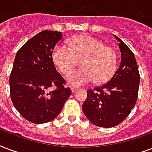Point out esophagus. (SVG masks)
Instances as JSON below:
<instances>
[{
  "mask_svg": "<svg viewBox=\"0 0 152 152\" xmlns=\"http://www.w3.org/2000/svg\"><path fill=\"white\" fill-rule=\"evenodd\" d=\"M70 90H71L72 92H75L77 90H78V87H75V86H70Z\"/></svg>",
  "mask_w": 152,
  "mask_h": 152,
  "instance_id": "34e87169",
  "label": "esophagus"
}]
</instances>
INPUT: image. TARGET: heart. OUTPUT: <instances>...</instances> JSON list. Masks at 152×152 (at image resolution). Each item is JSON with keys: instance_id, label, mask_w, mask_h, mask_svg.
I'll return each mask as SVG.
<instances>
[{"instance_id": "1", "label": "heart", "mask_w": 152, "mask_h": 152, "mask_svg": "<svg viewBox=\"0 0 152 152\" xmlns=\"http://www.w3.org/2000/svg\"><path fill=\"white\" fill-rule=\"evenodd\" d=\"M69 48L56 46L53 60L64 75L68 74L81 59L82 68L70 72L66 79L69 83L81 86L95 80L103 83L109 80L116 70L117 53L101 41L88 35L75 36L69 40Z\"/></svg>"}]
</instances>
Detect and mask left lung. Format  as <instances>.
<instances>
[{
	"label": "left lung",
	"instance_id": "1",
	"mask_svg": "<svg viewBox=\"0 0 152 152\" xmlns=\"http://www.w3.org/2000/svg\"><path fill=\"white\" fill-rule=\"evenodd\" d=\"M121 59L108 83L87 91L83 112L95 126L111 128L128 117L137 101L140 76L134 53L117 35Z\"/></svg>",
	"mask_w": 152,
	"mask_h": 152
}]
</instances>
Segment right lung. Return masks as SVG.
Here are the masks:
<instances>
[{
	"label": "right lung",
	"instance_id": "right-lung-1",
	"mask_svg": "<svg viewBox=\"0 0 152 152\" xmlns=\"http://www.w3.org/2000/svg\"><path fill=\"white\" fill-rule=\"evenodd\" d=\"M61 39V32L43 31L15 56L10 77L11 100L25 119L35 124L55 119L71 95L53 61V49Z\"/></svg>",
	"mask_w": 152,
	"mask_h": 152
}]
</instances>
